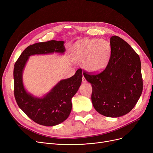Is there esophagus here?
I'll return each instance as SVG.
<instances>
[{
    "label": "esophagus",
    "mask_w": 153,
    "mask_h": 153,
    "mask_svg": "<svg viewBox=\"0 0 153 153\" xmlns=\"http://www.w3.org/2000/svg\"><path fill=\"white\" fill-rule=\"evenodd\" d=\"M82 82H87V80L85 79V78L84 77H82Z\"/></svg>",
    "instance_id": "1"
}]
</instances>
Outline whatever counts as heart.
<instances>
[{"mask_svg": "<svg viewBox=\"0 0 153 153\" xmlns=\"http://www.w3.org/2000/svg\"><path fill=\"white\" fill-rule=\"evenodd\" d=\"M111 55V46L105 39H89L76 44L74 50L76 61L84 63L85 68L98 73L108 66Z\"/></svg>", "mask_w": 153, "mask_h": 153, "instance_id": "1", "label": "heart"}]
</instances>
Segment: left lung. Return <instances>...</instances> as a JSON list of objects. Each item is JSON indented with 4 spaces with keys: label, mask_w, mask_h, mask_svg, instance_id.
<instances>
[{
    "label": "left lung",
    "mask_w": 153,
    "mask_h": 153,
    "mask_svg": "<svg viewBox=\"0 0 153 153\" xmlns=\"http://www.w3.org/2000/svg\"><path fill=\"white\" fill-rule=\"evenodd\" d=\"M111 55L107 68L98 74L83 72L91 83L94 108L108 117L126 115L134 108L143 91L139 55L118 36L110 38Z\"/></svg>",
    "instance_id": "1"
}]
</instances>
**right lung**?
<instances>
[{"label": "right lung", "instance_id": "add662e5", "mask_svg": "<svg viewBox=\"0 0 153 153\" xmlns=\"http://www.w3.org/2000/svg\"><path fill=\"white\" fill-rule=\"evenodd\" d=\"M64 42L51 40L30 45L20 54L13 69L14 96L19 107L35 123L44 126L58 125L69 117L71 99L81 84L82 72L78 69L70 78L61 81L43 98H35L27 93L22 82V72L29 56L54 52L64 53Z\"/></svg>", "mask_w": 153, "mask_h": 153}]
</instances>
